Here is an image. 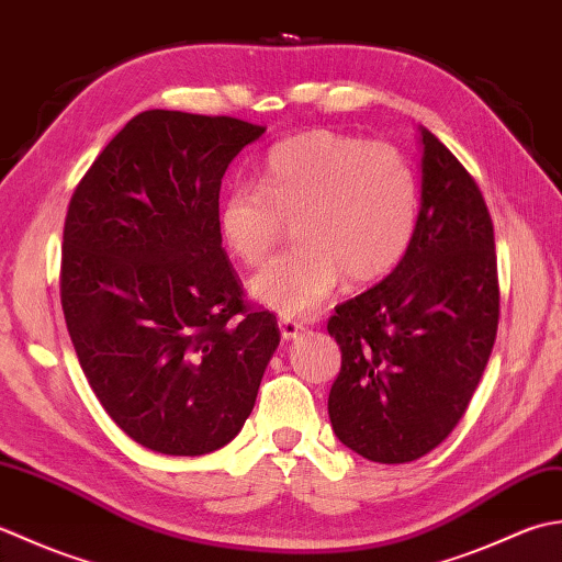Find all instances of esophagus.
Instances as JSON below:
<instances>
[{"instance_id":"1","label":"esophagus","mask_w":562,"mask_h":562,"mask_svg":"<svg viewBox=\"0 0 562 562\" xmlns=\"http://www.w3.org/2000/svg\"><path fill=\"white\" fill-rule=\"evenodd\" d=\"M279 327H281V337L283 339H295V337L305 335V327L301 323H293V319H281Z\"/></svg>"}]
</instances>
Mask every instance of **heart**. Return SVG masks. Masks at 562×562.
<instances>
[{
  "mask_svg": "<svg viewBox=\"0 0 562 562\" xmlns=\"http://www.w3.org/2000/svg\"><path fill=\"white\" fill-rule=\"evenodd\" d=\"M293 217L301 245L257 271L249 291L283 317H307L341 277L371 283L405 259L419 221L417 175L391 145L301 133L271 147L259 187L237 181L223 193L217 233L237 261L257 267Z\"/></svg>",
  "mask_w": 562,
  "mask_h": 562,
  "instance_id": "1",
  "label": "heart"
}]
</instances>
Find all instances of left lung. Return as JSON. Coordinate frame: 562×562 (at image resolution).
Wrapping results in <instances>:
<instances>
[{
	"instance_id": "1",
	"label": "left lung",
	"mask_w": 562,
	"mask_h": 562,
	"mask_svg": "<svg viewBox=\"0 0 562 562\" xmlns=\"http://www.w3.org/2000/svg\"><path fill=\"white\" fill-rule=\"evenodd\" d=\"M422 199L405 259L335 307L341 369L327 409L337 439L375 463H409L449 437L492 353L499 285L492 217L465 167L419 128Z\"/></svg>"
}]
</instances>
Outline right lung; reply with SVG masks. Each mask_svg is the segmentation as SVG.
<instances>
[{
    "instance_id": "right-lung-1",
    "label": "right lung",
    "mask_w": 562,
    "mask_h": 562,
    "mask_svg": "<svg viewBox=\"0 0 562 562\" xmlns=\"http://www.w3.org/2000/svg\"><path fill=\"white\" fill-rule=\"evenodd\" d=\"M267 128L143 111L72 193L60 301L91 391L145 449L203 456L231 443L279 347L249 311L217 233L225 169Z\"/></svg>"
}]
</instances>
